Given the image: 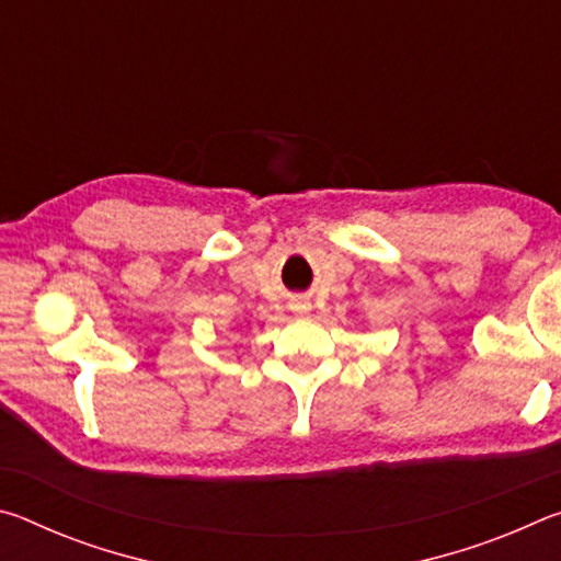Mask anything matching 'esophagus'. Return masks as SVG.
<instances>
[{
	"instance_id": "esophagus-1",
	"label": "esophagus",
	"mask_w": 561,
	"mask_h": 561,
	"mask_svg": "<svg viewBox=\"0 0 561 561\" xmlns=\"http://www.w3.org/2000/svg\"><path fill=\"white\" fill-rule=\"evenodd\" d=\"M309 309V301L307 299H297L294 301V311H299V314H304V311Z\"/></svg>"
}]
</instances>
